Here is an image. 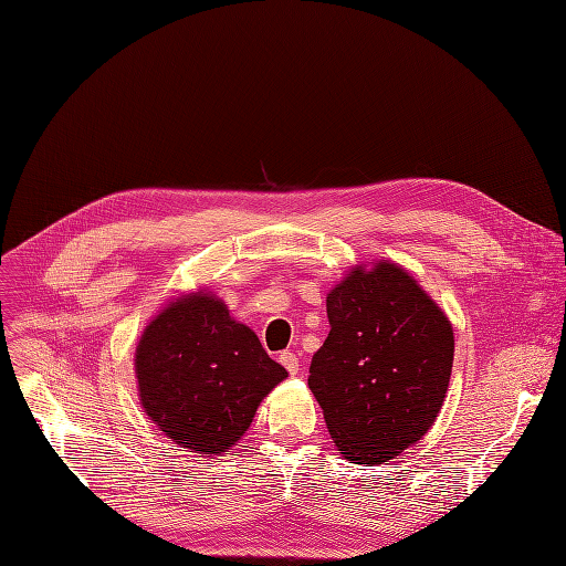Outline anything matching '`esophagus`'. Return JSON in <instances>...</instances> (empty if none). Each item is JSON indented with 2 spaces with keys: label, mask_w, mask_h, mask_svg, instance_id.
<instances>
[{
  "label": "esophagus",
  "mask_w": 566,
  "mask_h": 566,
  "mask_svg": "<svg viewBox=\"0 0 566 566\" xmlns=\"http://www.w3.org/2000/svg\"><path fill=\"white\" fill-rule=\"evenodd\" d=\"M280 363L284 365V369H286L289 374H298V369H301V360H298V355L291 353V350H284V353H280Z\"/></svg>",
  "instance_id": "esophagus-1"
}]
</instances>
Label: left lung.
Segmentation results:
<instances>
[{"instance_id":"1","label":"left lung","mask_w":566,"mask_h":566,"mask_svg":"<svg viewBox=\"0 0 566 566\" xmlns=\"http://www.w3.org/2000/svg\"><path fill=\"white\" fill-rule=\"evenodd\" d=\"M325 307L331 333L312 358L310 390L339 452L380 465L438 418L454 360L452 323L390 261L355 268Z\"/></svg>"}]
</instances>
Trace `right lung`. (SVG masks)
I'll return each mask as SVG.
<instances>
[{"instance_id":"1","label":"right lung","mask_w":566,"mask_h":566,"mask_svg":"<svg viewBox=\"0 0 566 566\" xmlns=\"http://www.w3.org/2000/svg\"><path fill=\"white\" fill-rule=\"evenodd\" d=\"M142 406L158 429L197 454L227 452L286 369L211 293L163 310L137 346Z\"/></svg>"}]
</instances>
